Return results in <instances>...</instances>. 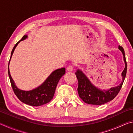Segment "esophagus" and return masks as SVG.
Wrapping results in <instances>:
<instances>
[{"label": "esophagus", "mask_w": 133, "mask_h": 133, "mask_svg": "<svg viewBox=\"0 0 133 133\" xmlns=\"http://www.w3.org/2000/svg\"><path fill=\"white\" fill-rule=\"evenodd\" d=\"M67 70L68 71H73V66L71 65H70L67 68Z\"/></svg>", "instance_id": "obj_1"}]
</instances>
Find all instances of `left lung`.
<instances>
[{"mask_svg":"<svg viewBox=\"0 0 133 133\" xmlns=\"http://www.w3.org/2000/svg\"><path fill=\"white\" fill-rule=\"evenodd\" d=\"M118 49L121 51L125 62V68L122 72L123 81L121 84L115 87H112L109 90L104 91L97 88L91 84L84 74L79 70L76 72V76L78 80L77 91L78 96L83 102L89 104L102 105L110 102L116 97L122 87L124 80L127 73V62L125 60V53L122 46H119Z\"/></svg>","mask_w":133,"mask_h":133,"instance_id":"8db88e82","label":"left lung"}]
</instances>
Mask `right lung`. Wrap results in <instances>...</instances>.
<instances>
[{"instance_id": "add662e5", "label": "right lung", "mask_w": 133, "mask_h": 133, "mask_svg": "<svg viewBox=\"0 0 133 133\" xmlns=\"http://www.w3.org/2000/svg\"><path fill=\"white\" fill-rule=\"evenodd\" d=\"M27 37H28V36L26 35H24L22 39L15 44L14 48H13L12 52H11L9 62L13 51H14L18 43L22 40L26 39ZM9 65V63L8 64V75L13 91H14L16 96L17 97V98L22 102L29 105H31V106H40V105L46 104V103L50 102L53 98L54 94H55L56 86L58 84V81L66 72L65 68L56 70L49 76V77L40 86L34 90H32L26 91L21 90L16 86L14 81L12 79L10 74Z\"/></svg>"}]
</instances>
